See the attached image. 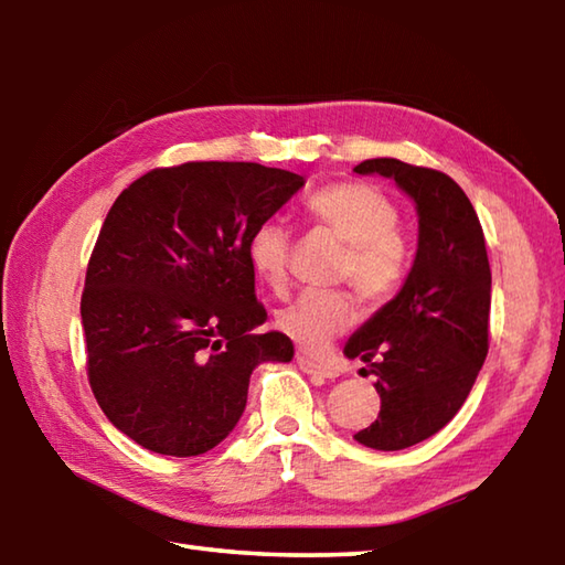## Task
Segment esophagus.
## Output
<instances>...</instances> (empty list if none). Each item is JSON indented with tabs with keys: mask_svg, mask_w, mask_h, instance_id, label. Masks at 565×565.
Wrapping results in <instances>:
<instances>
[{
	"mask_svg": "<svg viewBox=\"0 0 565 565\" xmlns=\"http://www.w3.org/2000/svg\"><path fill=\"white\" fill-rule=\"evenodd\" d=\"M296 363H299V369L303 371V374H313V376H321V379H337L339 376V369L333 366V363L311 359L309 353H296Z\"/></svg>",
	"mask_w": 565,
	"mask_h": 565,
	"instance_id": "esophagus-1",
	"label": "esophagus"
}]
</instances>
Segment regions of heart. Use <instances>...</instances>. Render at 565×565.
Returning a JSON list of instances; mask_svg holds the SVG:
<instances>
[{"instance_id": "b5f03b06", "label": "heart", "mask_w": 565, "mask_h": 565, "mask_svg": "<svg viewBox=\"0 0 565 565\" xmlns=\"http://www.w3.org/2000/svg\"><path fill=\"white\" fill-rule=\"evenodd\" d=\"M306 216L329 228L347 244L339 279L349 281L363 301L381 303L398 289L408 269V246L398 228V209L391 199L361 181H337L306 199ZM289 228L276 218L256 226L248 238V262L262 284L274 291L286 286L289 271ZM356 321V306L343 291L309 289L284 306L279 329L303 351L319 353L333 337Z\"/></svg>"}]
</instances>
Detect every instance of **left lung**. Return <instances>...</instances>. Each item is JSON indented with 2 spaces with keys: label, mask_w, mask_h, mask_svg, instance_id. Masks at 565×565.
Masks as SVG:
<instances>
[{
  "label": "left lung",
  "mask_w": 565,
  "mask_h": 565,
  "mask_svg": "<svg viewBox=\"0 0 565 565\" xmlns=\"http://www.w3.org/2000/svg\"><path fill=\"white\" fill-rule=\"evenodd\" d=\"M356 174H381L414 199L418 248L404 286L343 347L369 363L379 418L356 441L401 451L441 431L489 353L491 266L473 204L444 171L398 159H366Z\"/></svg>",
  "instance_id": "8db88e82"
}]
</instances>
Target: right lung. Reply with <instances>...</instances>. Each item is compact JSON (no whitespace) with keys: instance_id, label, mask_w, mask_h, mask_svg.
Wrapping results in <instances>:
<instances>
[{"instance_id":"obj_1","label":"right lung","mask_w":565,"mask_h":565,"mask_svg":"<svg viewBox=\"0 0 565 565\" xmlns=\"http://www.w3.org/2000/svg\"><path fill=\"white\" fill-rule=\"evenodd\" d=\"M303 186L254 161L151 169L104 218L82 291L87 376L104 414L131 441L199 456L232 434L248 379L291 361L286 333H254L248 238Z\"/></svg>"}]
</instances>
